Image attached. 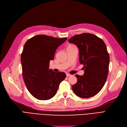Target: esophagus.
<instances>
[{"label": "esophagus", "instance_id": "esophagus-1", "mask_svg": "<svg viewBox=\"0 0 127 127\" xmlns=\"http://www.w3.org/2000/svg\"><path fill=\"white\" fill-rule=\"evenodd\" d=\"M71 76V74H68V73H66V76H67V77H69V76Z\"/></svg>", "mask_w": 127, "mask_h": 127}]
</instances>
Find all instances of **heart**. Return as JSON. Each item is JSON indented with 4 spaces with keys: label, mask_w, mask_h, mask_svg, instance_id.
I'll list each match as a JSON object with an SVG mask.
<instances>
[{
    "label": "heart",
    "mask_w": 127,
    "mask_h": 127,
    "mask_svg": "<svg viewBox=\"0 0 127 127\" xmlns=\"http://www.w3.org/2000/svg\"><path fill=\"white\" fill-rule=\"evenodd\" d=\"M72 45H68V46H72Z\"/></svg>",
    "instance_id": "b5f03b06"
}]
</instances>
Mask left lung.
I'll return each mask as SVG.
<instances>
[{"label":"left lung","instance_id":"8db88e82","mask_svg":"<svg viewBox=\"0 0 127 127\" xmlns=\"http://www.w3.org/2000/svg\"><path fill=\"white\" fill-rule=\"evenodd\" d=\"M79 49V62L83 64V76L76 75L77 83L72 86L75 94L82 98L96 95L104 86L108 73L109 55L103 40L97 36L83 33L68 40Z\"/></svg>","mask_w":127,"mask_h":127}]
</instances>
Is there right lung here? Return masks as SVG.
<instances>
[{
  "instance_id": "add662e5",
  "label": "right lung",
  "mask_w": 127,
  "mask_h": 127,
  "mask_svg": "<svg viewBox=\"0 0 127 127\" xmlns=\"http://www.w3.org/2000/svg\"><path fill=\"white\" fill-rule=\"evenodd\" d=\"M66 40L67 37L40 34L31 37L25 44L21 56L23 78L28 90L36 99L52 98L66 77L65 73H55L49 67L56 49Z\"/></svg>"
}]
</instances>
